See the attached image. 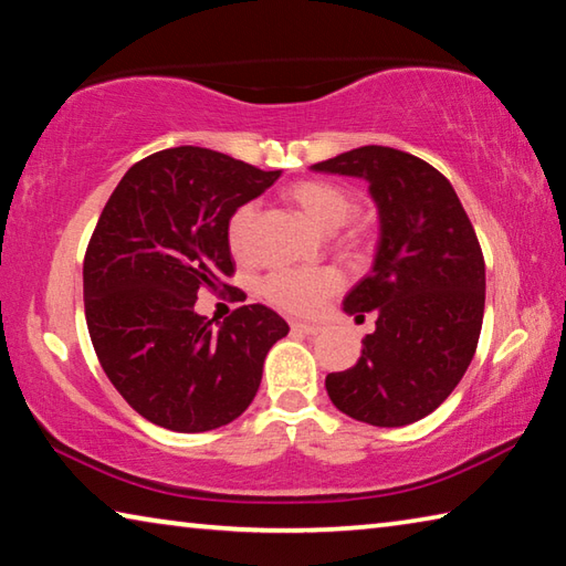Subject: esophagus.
<instances>
[{
  "label": "esophagus",
  "mask_w": 566,
  "mask_h": 566,
  "mask_svg": "<svg viewBox=\"0 0 566 566\" xmlns=\"http://www.w3.org/2000/svg\"><path fill=\"white\" fill-rule=\"evenodd\" d=\"M292 332H300V334H306V337H314V334H319V332H322V327H319V324L292 322Z\"/></svg>",
  "instance_id": "34e87169"
}]
</instances>
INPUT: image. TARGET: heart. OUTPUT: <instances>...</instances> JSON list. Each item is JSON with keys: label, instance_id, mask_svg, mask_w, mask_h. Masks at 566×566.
<instances>
[{"label": "heart", "instance_id": "1", "mask_svg": "<svg viewBox=\"0 0 566 566\" xmlns=\"http://www.w3.org/2000/svg\"><path fill=\"white\" fill-rule=\"evenodd\" d=\"M292 202L322 229H339L357 212V199L349 189L324 179H304L290 187ZM256 205L247 202L234 209L227 224V242L237 260H249L254 252ZM354 244V239H349ZM342 290L337 270H280L262 282V294L272 304L292 314H314L332 294Z\"/></svg>", "mask_w": 566, "mask_h": 566}]
</instances>
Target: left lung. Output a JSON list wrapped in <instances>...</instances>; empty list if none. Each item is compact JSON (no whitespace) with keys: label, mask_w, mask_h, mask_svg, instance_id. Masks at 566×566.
I'll use <instances>...</instances> for the list:
<instances>
[{"label":"left lung","mask_w":566,"mask_h":566,"mask_svg":"<svg viewBox=\"0 0 566 566\" xmlns=\"http://www.w3.org/2000/svg\"><path fill=\"white\" fill-rule=\"evenodd\" d=\"M314 171L359 177L379 209L371 272L344 296V312L377 329L361 357L327 375L344 415L375 427H405L432 415L472 361L484 317V256L449 179L424 159L391 147H359Z\"/></svg>","instance_id":"1"}]
</instances>
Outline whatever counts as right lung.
<instances>
[{
    "instance_id": "right-lung-1",
    "label": "right lung",
    "mask_w": 566,
    "mask_h": 566,
    "mask_svg": "<svg viewBox=\"0 0 566 566\" xmlns=\"http://www.w3.org/2000/svg\"><path fill=\"white\" fill-rule=\"evenodd\" d=\"M280 175L202 147L161 149L104 205L84 254L87 329L104 375L151 424L197 434L234 421L290 332L264 304L219 327L195 312L199 290H232L229 217Z\"/></svg>"
}]
</instances>
